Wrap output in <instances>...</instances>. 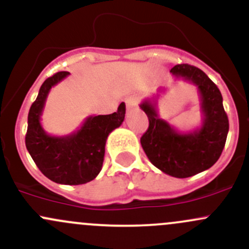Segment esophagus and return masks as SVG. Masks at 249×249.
I'll list each match as a JSON object with an SVG mask.
<instances>
[{
    "instance_id": "1",
    "label": "esophagus",
    "mask_w": 249,
    "mask_h": 249,
    "mask_svg": "<svg viewBox=\"0 0 249 249\" xmlns=\"http://www.w3.org/2000/svg\"><path fill=\"white\" fill-rule=\"evenodd\" d=\"M125 103H126V109H127V111H131V109L137 107L138 98L136 95H131V96H129L126 100H125Z\"/></svg>"
}]
</instances>
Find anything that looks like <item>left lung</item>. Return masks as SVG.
I'll return each mask as SVG.
<instances>
[{"label":"left lung","mask_w":249,"mask_h":249,"mask_svg":"<svg viewBox=\"0 0 249 249\" xmlns=\"http://www.w3.org/2000/svg\"><path fill=\"white\" fill-rule=\"evenodd\" d=\"M171 72L178 80L197 87L203 116L200 127L180 132L160 118L158 94L140 105L149 119V127L141 137V144L149 161L160 171L174 178H188L216 163L226 144L229 120L221 91L205 72L190 64L175 65Z\"/></svg>","instance_id":"8db88e82"}]
</instances>
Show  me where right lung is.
Returning <instances> with one entry per match:
<instances>
[{
    "mask_svg": "<svg viewBox=\"0 0 249 249\" xmlns=\"http://www.w3.org/2000/svg\"><path fill=\"white\" fill-rule=\"evenodd\" d=\"M59 71L46 78L28 112L26 148L40 172L62 185L87 184L103 168L105 145L108 135L124 122L125 104L106 116H89L81 127L67 136L46 133L40 123L50 89L69 75Z\"/></svg>",
    "mask_w": 249,
    "mask_h": 249,
    "instance_id": "1",
    "label": "right lung"
}]
</instances>
